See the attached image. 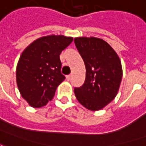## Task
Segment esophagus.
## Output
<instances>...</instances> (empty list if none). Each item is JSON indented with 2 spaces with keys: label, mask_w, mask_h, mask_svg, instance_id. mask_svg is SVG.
Listing matches in <instances>:
<instances>
[{
  "label": "esophagus",
  "mask_w": 146,
  "mask_h": 146,
  "mask_svg": "<svg viewBox=\"0 0 146 146\" xmlns=\"http://www.w3.org/2000/svg\"><path fill=\"white\" fill-rule=\"evenodd\" d=\"M71 77H72V76H71V75H67L66 80H71Z\"/></svg>",
  "instance_id": "34e87169"
}]
</instances>
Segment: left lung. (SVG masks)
Masks as SVG:
<instances>
[{
	"label": "left lung",
	"instance_id": "8db88e82",
	"mask_svg": "<svg viewBox=\"0 0 146 146\" xmlns=\"http://www.w3.org/2000/svg\"><path fill=\"white\" fill-rule=\"evenodd\" d=\"M74 43L86 67L84 84L74 88L76 98L86 109L100 110L113 101L119 90L123 75L119 56L102 39L76 37Z\"/></svg>",
	"mask_w": 146,
	"mask_h": 146
}]
</instances>
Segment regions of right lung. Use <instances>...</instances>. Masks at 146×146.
<instances>
[{"label":"right lung","mask_w":146,"mask_h":146,"mask_svg":"<svg viewBox=\"0 0 146 146\" xmlns=\"http://www.w3.org/2000/svg\"><path fill=\"white\" fill-rule=\"evenodd\" d=\"M73 37L50 35L36 39L21 54L16 67V82L22 97L33 108L44 106L65 80L61 73V52Z\"/></svg>","instance_id":"right-lung-1"}]
</instances>
